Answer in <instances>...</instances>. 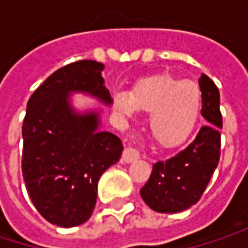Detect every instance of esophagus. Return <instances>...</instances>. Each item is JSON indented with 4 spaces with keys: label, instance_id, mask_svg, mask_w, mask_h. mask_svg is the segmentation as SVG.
<instances>
[{
    "label": "esophagus",
    "instance_id": "obj_1",
    "mask_svg": "<svg viewBox=\"0 0 248 248\" xmlns=\"http://www.w3.org/2000/svg\"><path fill=\"white\" fill-rule=\"evenodd\" d=\"M138 159H139V152H138L136 149H133V148H130V146L124 148V154H122V162H124V164H130V162H135V161H138Z\"/></svg>",
    "mask_w": 248,
    "mask_h": 248
}]
</instances>
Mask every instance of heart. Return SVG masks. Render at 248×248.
Here are the masks:
<instances>
[{"mask_svg":"<svg viewBox=\"0 0 248 248\" xmlns=\"http://www.w3.org/2000/svg\"><path fill=\"white\" fill-rule=\"evenodd\" d=\"M201 105L202 93L198 83L171 75L145 77L129 94L118 92L113 96L116 112L124 118H132L135 112L151 115V135L164 148H173L189 136Z\"/></svg>","mask_w":248,"mask_h":248,"instance_id":"1","label":"heart"}]
</instances>
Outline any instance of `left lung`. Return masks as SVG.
I'll use <instances>...</instances> for the list:
<instances>
[{
	"label": "left lung",
	"instance_id": "obj_1",
	"mask_svg": "<svg viewBox=\"0 0 248 248\" xmlns=\"http://www.w3.org/2000/svg\"><path fill=\"white\" fill-rule=\"evenodd\" d=\"M198 83L202 93L201 115L208 124L185 149L154 164L148 182L140 189L145 204L156 213H179L197 204L220 161V92L207 75H201Z\"/></svg>",
	"mask_w": 248,
	"mask_h": 248
}]
</instances>
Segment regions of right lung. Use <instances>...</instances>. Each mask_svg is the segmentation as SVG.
Returning <instances> with one entry per match:
<instances>
[{
    "label": "right lung",
    "mask_w": 248,
    "mask_h": 248,
    "mask_svg": "<svg viewBox=\"0 0 248 248\" xmlns=\"http://www.w3.org/2000/svg\"><path fill=\"white\" fill-rule=\"evenodd\" d=\"M105 66L80 60L54 72L31 94L23 124V176L37 211L70 228L93 214L97 182L122 155L121 139L100 130V112H76L70 96L86 93L110 106Z\"/></svg>",
    "instance_id": "obj_1"
}]
</instances>
